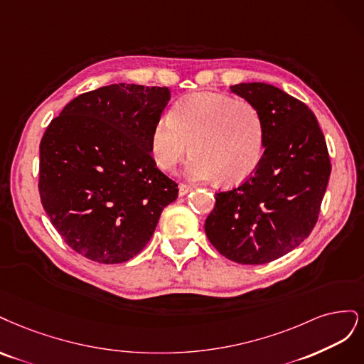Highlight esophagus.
Returning a JSON list of instances; mask_svg holds the SVG:
<instances>
[{
    "mask_svg": "<svg viewBox=\"0 0 364 364\" xmlns=\"http://www.w3.org/2000/svg\"><path fill=\"white\" fill-rule=\"evenodd\" d=\"M191 191H192V186H189V184H180V186H178V195H180V196L187 195Z\"/></svg>",
    "mask_w": 364,
    "mask_h": 364,
    "instance_id": "obj_1",
    "label": "esophagus"
}]
</instances>
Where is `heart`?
I'll return each mask as SVG.
<instances>
[{"label": "heart", "mask_w": 364, "mask_h": 364, "mask_svg": "<svg viewBox=\"0 0 364 364\" xmlns=\"http://www.w3.org/2000/svg\"><path fill=\"white\" fill-rule=\"evenodd\" d=\"M264 142L263 116L252 102L199 92L178 100L168 116L156 121L148 148L156 166L172 172L189 144L192 157L186 168L187 177L236 186L260 166Z\"/></svg>", "instance_id": "heart-1"}]
</instances>
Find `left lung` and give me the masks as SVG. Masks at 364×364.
<instances>
[{
  "instance_id": "8db88e82",
  "label": "left lung",
  "mask_w": 364,
  "mask_h": 364,
  "mask_svg": "<svg viewBox=\"0 0 364 364\" xmlns=\"http://www.w3.org/2000/svg\"><path fill=\"white\" fill-rule=\"evenodd\" d=\"M230 89L262 113L264 154L248 180L216 193V205L204 228L228 260L264 264L310 236L331 163L318 119L306 104L266 83H240Z\"/></svg>"
}]
</instances>
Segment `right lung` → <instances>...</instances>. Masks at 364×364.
I'll list each match as a JSON object with an SVG mask.
<instances>
[{"label":"right lung","mask_w":364,"mask_h":364,"mask_svg":"<svg viewBox=\"0 0 364 364\" xmlns=\"http://www.w3.org/2000/svg\"><path fill=\"white\" fill-rule=\"evenodd\" d=\"M168 87L110 85L65 105L41 140L39 193L68 246L93 262L142 251L178 186L152 160L148 137Z\"/></svg>","instance_id":"obj_1"}]
</instances>
